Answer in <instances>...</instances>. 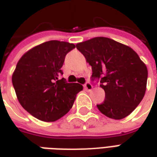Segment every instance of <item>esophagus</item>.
I'll list each match as a JSON object with an SVG mask.
<instances>
[{"label":"esophagus","mask_w":157,"mask_h":157,"mask_svg":"<svg viewBox=\"0 0 157 157\" xmlns=\"http://www.w3.org/2000/svg\"><path fill=\"white\" fill-rule=\"evenodd\" d=\"M84 87H85L86 90V91H88V92L92 91V88H93V86H92V85L90 83V82H86L85 85H84Z\"/></svg>","instance_id":"obj_1"}]
</instances>
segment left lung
<instances>
[{
	"label": "left lung",
	"instance_id": "8db88e82",
	"mask_svg": "<svg viewBox=\"0 0 157 157\" xmlns=\"http://www.w3.org/2000/svg\"><path fill=\"white\" fill-rule=\"evenodd\" d=\"M76 48L92 66V79L100 81L105 100L97 107L113 119L129 115L146 90L148 71L135 50L113 39L96 37L79 43Z\"/></svg>",
	"mask_w": 157,
	"mask_h": 157
}]
</instances>
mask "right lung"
Instances as JSON below:
<instances>
[{
	"instance_id": "right-lung-1",
	"label": "right lung",
	"mask_w": 157,
	"mask_h": 157,
	"mask_svg": "<svg viewBox=\"0 0 157 157\" xmlns=\"http://www.w3.org/2000/svg\"><path fill=\"white\" fill-rule=\"evenodd\" d=\"M75 45L51 40L26 52L12 74V85L20 104L39 120H58L71 109L83 86L67 83L61 67L67 53Z\"/></svg>"
}]
</instances>
